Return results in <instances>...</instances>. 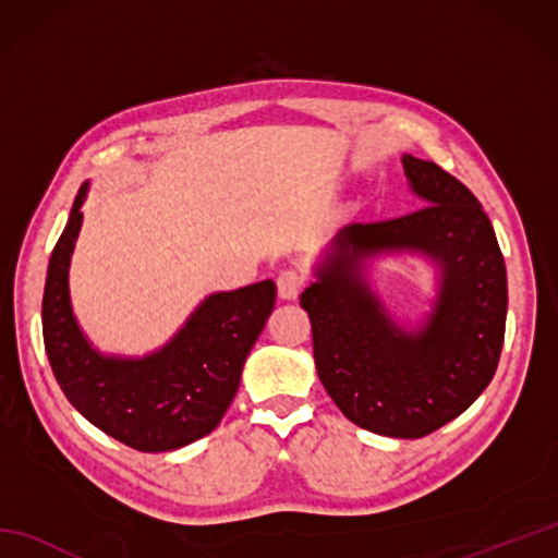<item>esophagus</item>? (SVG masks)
Returning <instances> with one entry per match:
<instances>
[{"label":"esophagus","mask_w":558,"mask_h":558,"mask_svg":"<svg viewBox=\"0 0 558 558\" xmlns=\"http://www.w3.org/2000/svg\"><path fill=\"white\" fill-rule=\"evenodd\" d=\"M304 280L306 276L302 270H294V268L282 270L278 276V294L282 300H298V294L304 288Z\"/></svg>","instance_id":"esophagus-1"}]
</instances>
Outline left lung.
Wrapping results in <instances>:
<instances>
[{"instance_id": "obj_1", "label": "left lung", "mask_w": 558, "mask_h": 558, "mask_svg": "<svg viewBox=\"0 0 558 558\" xmlns=\"http://www.w3.org/2000/svg\"><path fill=\"white\" fill-rule=\"evenodd\" d=\"M424 208L338 230L302 292L328 396L366 432L420 438L456 420L499 366L508 282L487 213L436 162L402 156ZM424 255L437 270L433 312L400 325L365 278L378 255Z\"/></svg>"}]
</instances>
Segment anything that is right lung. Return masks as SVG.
Masks as SVG:
<instances>
[{
    "mask_svg": "<svg viewBox=\"0 0 558 558\" xmlns=\"http://www.w3.org/2000/svg\"><path fill=\"white\" fill-rule=\"evenodd\" d=\"M88 189V182L78 189L47 266L43 338L57 384L93 426L136 450L165 453L194 444L228 412L248 352L276 306V282L208 294L162 348L144 357L105 354L81 330L69 294Z\"/></svg>",
    "mask_w": 558,
    "mask_h": 558,
    "instance_id": "add662e5",
    "label": "right lung"
}]
</instances>
